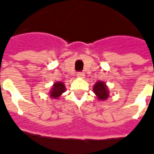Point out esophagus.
<instances>
[{
  "label": "esophagus",
  "instance_id": "obj_1",
  "mask_svg": "<svg viewBox=\"0 0 154 154\" xmlns=\"http://www.w3.org/2000/svg\"><path fill=\"white\" fill-rule=\"evenodd\" d=\"M84 76H85V75H84V73L83 72H79L78 74H77V77H78V78H84Z\"/></svg>",
  "mask_w": 154,
  "mask_h": 154
}]
</instances>
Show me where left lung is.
I'll return each mask as SVG.
<instances>
[{
	"mask_svg": "<svg viewBox=\"0 0 154 154\" xmlns=\"http://www.w3.org/2000/svg\"><path fill=\"white\" fill-rule=\"evenodd\" d=\"M93 92L97 96V98L100 100H106L108 99L109 92L108 87L103 81H97L93 86Z\"/></svg>",
	"mask_w": 154,
	"mask_h": 154,
	"instance_id": "obj_1",
	"label": "left lung"
}]
</instances>
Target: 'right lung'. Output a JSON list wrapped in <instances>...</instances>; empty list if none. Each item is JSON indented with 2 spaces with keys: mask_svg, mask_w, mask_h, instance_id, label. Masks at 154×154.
Wrapping results in <instances>:
<instances>
[{
  "mask_svg": "<svg viewBox=\"0 0 154 154\" xmlns=\"http://www.w3.org/2000/svg\"><path fill=\"white\" fill-rule=\"evenodd\" d=\"M66 88L63 82H55L49 92V97L53 99H58L60 96L66 92Z\"/></svg>",
  "mask_w": 154,
  "mask_h": 154,
  "instance_id": "1",
  "label": "right lung"
}]
</instances>
